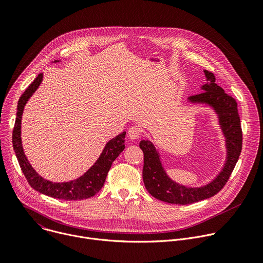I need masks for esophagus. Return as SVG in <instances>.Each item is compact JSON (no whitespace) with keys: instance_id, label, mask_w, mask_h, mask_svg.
<instances>
[{"instance_id":"obj_1","label":"esophagus","mask_w":263,"mask_h":263,"mask_svg":"<svg viewBox=\"0 0 263 263\" xmlns=\"http://www.w3.org/2000/svg\"><path fill=\"white\" fill-rule=\"evenodd\" d=\"M142 136V129L139 126H132L128 129V137L130 139H139Z\"/></svg>"}]
</instances>
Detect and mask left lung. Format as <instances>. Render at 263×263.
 Here are the masks:
<instances>
[{"label": "left lung", "instance_id": "obj_1", "mask_svg": "<svg viewBox=\"0 0 263 263\" xmlns=\"http://www.w3.org/2000/svg\"><path fill=\"white\" fill-rule=\"evenodd\" d=\"M205 74L208 82L201 87L205 92L189 97V100L210 104L217 111L228 147L227 163L212 183L200 188H188L172 182L164 171L154 145L149 141H141L140 148L144 154L143 181L145 188L154 197L168 203L189 205L217 194L229 181L241 153L242 130L237 102L215 83V76L212 72L205 70Z\"/></svg>", "mask_w": 263, "mask_h": 263}]
</instances>
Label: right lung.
I'll return each instance as SVG.
<instances>
[{
    "mask_svg": "<svg viewBox=\"0 0 263 263\" xmlns=\"http://www.w3.org/2000/svg\"><path fill=\"white\" fill-rule=\"evenodd\" d=\"M42 80L43 74L41 73L31 82V84L27 87L17 102L16 118L12 132V144L21 169L29 185L36 191L48 196L66 200H78L94 196L102 188L111 163L124 151V139L126 133L123 132L119 136L111 139L105 145V147L97 162L79 179L67 183H53L44 180L32 168L30 163L28 162L24 154L21 141V122L24 106L27 103L28 99L36 91Z\"/></svg>",
    "mask_w": 263,
    "mask_h": 263,
    "instance_id": "1",
    "label": "right lung"
}]
</instances>
